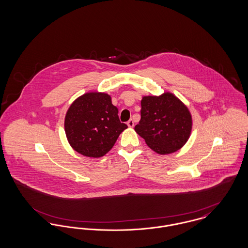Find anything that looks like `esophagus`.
I'll list each match as a JSON object with an SVG mask.
<instances>
[{
    "instance_id": "esophagus-1",
    "label": "esophagus",
    "mask_w": 248,
    "mask_h": 248,
    "mask_svg": "<svg viewBox=\"0 0 248 248\" xmlns=\"http://www.w3.org/2000/svg\"><path fill=\"white\" fill-rule=\"evenodd\" d=\"M127 125H128V127H130V128L134 127V121L132 119L127 122Z\"/></svg>"
}]
</instances>
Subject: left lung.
<instances>
[{"label":"left lung","instance_id":"obj_1","mask_svg":"<svg viewBox=\"0 0 248 248\" xmlns=\"http://www.w3.org/2000/svg\"><path fill=\"white\" fill-rule=\"evenodd\" d=\"M141 118L135 131L158 154H170L188 141L192 129L190 111L170 92L142 96Z\"/></svg>","mask_w":248,"mask_h":248}]
</instances>
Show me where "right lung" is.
Returning <instances> with one entry per match:
<instances>
[{
	"label": "right lung",
	"instance_id": "obj_1",
	"mask_svg": "<svg viewBox=\"0 0 248 248\" xmlns=\"http://www.w3.org/2000/svg\"><path fill=\"white\" fill-rule=\"evenodd\" d=\"M64 127L71 148L83 156L100 158L108 154L124 130L118 108L109 94L88 92L77 97L68 108Z\"/></svg>",
	"mask_w": 248,
	"mask_h": 248
}]
</instances>
